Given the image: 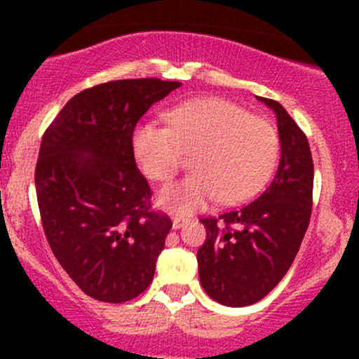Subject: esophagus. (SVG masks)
Wrapping results in <instances>:
<instances>
[{
  "instance_id": "esophagus-1",
  "label": "esophagus",
  "mask_w": 359,
  "mask_h": 359,
  "mask_svg": "<svg viewBox=\"0 0 359 359\" xmlns=\"http://www.w3.org/2000/svg\"><path fill=\"white\" fill-rule=\"evenodd\" d=\"M185 222H187V219H185V217L175 216L174 221H172V226H174V229H179V228H182Z\"/></svg>"
}]
</instances>
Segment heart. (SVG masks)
<instances>
[{"label":"heart","mask_w":359,"mask_h":359,"mask_svg":"<svg viewBox=\"0 0 359 359\" xmlns=\"http://www.w3.org/2000/svg\"><path fill=\"white\" fill-rule=\"evenodd\" d=\"M167 126L154 123L133 133V154L148 179L170 182L192 155L196 174L158 194V204L192 212L219 199L240 204L262 191L277 165L280 140L269 119L236 102L197 97L165 113Z\"/></svg>","instance_id":"obj_1"}]
</instances>
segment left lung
<instances>
[{"mask_svg":"<svg viewBox=\"0 0 359 359\" xmlns=\"http://www.w3.org/2000/svg\"><path fill=\"white\" fill-rule=\"evenodd\" d=\"M258 100L277 114V174L253 203L201 219L208 233L197 251L201 285L228 307L251 306L277 287L294 263L312 212L314 163L306 133L280 102Z\"/></svg>","mask_w":359,"mask_h":359,"instance_id":"left-lung-1","label":"left lung"}]
</instances>
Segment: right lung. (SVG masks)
Returning <instances> with one entry per match:
<instances>
[{"label":"right lung","instance_id":"right-lung-1","mask_svg":"<svg viewBox=\"0 0 359 359\" xmlns=\"http://www.w3.org/2000/svg\"><path fill=\"white\" fill-rule=\"evenodd\" d=\"M180 88L160 79L111 81L81 90L45 130L35 189L45 236L76 285L101 302L147 290L172 228L151 209L133 131L151 104Z\"/></svg>","mask_w":359,"mask_h":359}]
</instances>
